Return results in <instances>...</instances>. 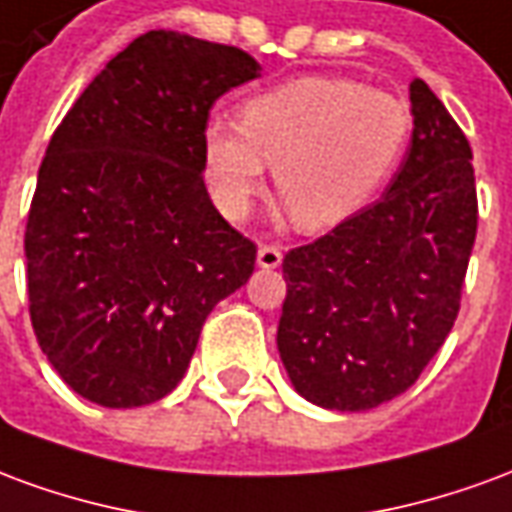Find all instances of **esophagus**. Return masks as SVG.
<instances>
[{"label": "esophagus", "instance_id": "esophagus-1", "mask_svg": "<svg viewBox=\"0 0 512 512\" xmlns=\"http://www.w3.org/2000/svg\"><path fill=\"white\" fill-rule=\"evenodd\" d=\"M279 263H282V246L260 244V249H257V266H260V268H277Z\"/></svg>", "mask_w": 512, "mask_h": 512}]
</instances>
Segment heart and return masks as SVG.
<instances>
[{
    "instance_id": "1",
    "label": "heart",
    "mask_w": 512,
    "mask_h": 512,
    "mask_svg": "<svg viewBox=\"0 0 512 512\" xmlns=\"http://www.w3.org/2000/svg\"><path fill=\"white\" fill-rule=\"evenodd\" d=\"M411 112L348 76H299L252 95L238 123L213 117L202 136L216 205L244 219L266 189V164L290 219L321 233L354 216L395 172Z\"/></svg>"
}]
</instances>
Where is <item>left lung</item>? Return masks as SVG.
I'll list each match as a JSON object with an SVG mask.
<instances>
[{"label":"left lung","mask_w":512,"mask_h":512,"mask_svg":"<svg viewBox=\"0 0 512 512\" xmlns=\"http://www.w3.org/2000/svg\"><path fill=\"white\" fill-rule=\"evenodd\" d=\"M408 95L414 134L384 197L282 260L279 356L315 406L365 411L400 395L461 310L477 235L472 147L422 79Z\"/></svg>","instance_id":"8db88e82"}]
</instances>
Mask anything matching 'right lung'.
<instances>
[{
	"instance_id": "1",
	"label": "right lung",
	"mask_w": 512,
	"mask_h": 512,
	"mask_svg": "<svg viewBox=\"0 0 512 512\" xmlns=\"http://www.w3.org/2000/svg\"><path fill=\"white\" fill-rule=\"evenodd\" d=\"M260 76L244 49L153 29L62 117L24 233L29 318L62 381L147 406L186 373L211 310L255 271L213 208L202 136L216 98Z\"/></svg>"
}]
</instances>
